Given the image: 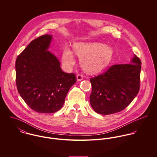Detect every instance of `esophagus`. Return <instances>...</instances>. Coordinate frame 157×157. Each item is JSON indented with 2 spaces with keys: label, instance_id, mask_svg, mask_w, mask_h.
<instances>
[{
  "label": "esophagus",
  "instance_id": "1",
  "mask_svg": "<svg viewBox=\"0 0 157 157\" xmlns=\"http://www.w3.org/2000/svg\"><path fill=\"white\" fill-rule=\"evenodd\" d=\"M83 79V75H80V74H78L77 75V81H81Z\"/></svg>",
  "mask_w": 157,
  "mask_h": 157
}]
</instances>
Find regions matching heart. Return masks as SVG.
<instances>
[{"instance_id":"heart-1","label":"heart","mask_w":157,"mask_h":157,"mask_svg":"<svg viewBox=\"0 0 157 157\" xmlns=\"http://www.w3.org/2000/svg\"><path fill=\"white\" fill-rule=\"evenodd\" d=\"M74 52L80 58V64L88 72L95 73L106 67L112 60L113 51L112 48L101 43H77L74 45ZM62 61L67 66L75 62L72 51L64 49Z\"/></svg>"}]
</instances>
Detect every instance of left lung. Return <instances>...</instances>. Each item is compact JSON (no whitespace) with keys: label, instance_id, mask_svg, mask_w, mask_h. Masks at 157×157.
<instances>
[{"label":"left lung","instance_id":"left-lung-1","mask_svg":"<svg viewBox=\"0 0 157 157\" xmlns=\"http://www.w3.org/2000/svg\"><path fill=\"white\" fill-rule=\"evenodd\" d=\"M131 64L113 65L90 78V103L98 113L109 115L124 109L140 90L141 62L134 56Z\"/></svg>","mask_w":157,"mask_h":157}]
</instances>
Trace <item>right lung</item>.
Segmentation results:
<instances>
[{"instance_id": "1", "label": "right lung", "mask_w": 157, "mask_h": 157, "mask_svg": "<svg viewBox=\"0 0 157 157\" xmlns=\"http://www.w3.org/2000/svg\"><path fill=\"white\" fill-rule=\"evenodd\" d=\"M51 40L48 34L35 39L16 61L18 92L28 106L39 113L59 111L77 81L75 75L64 72L56 57L48 51Z\"/></svg>"}]
</instances>
